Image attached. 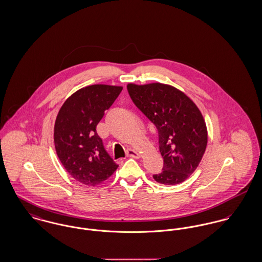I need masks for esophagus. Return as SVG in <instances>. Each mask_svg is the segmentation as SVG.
<instances>
[{"label":"esophagus","mask_w":262,"mask_h":262,"mask_svg":"<svg viewBox=\"0 0 262 262\" xmlns=\"http://www.w3.org/2000/svg\"><path fill=\"white\" fill-rule=\"evenodd\" d=\"M126 157L134 158V159H139L141 157V155L137 150H135L133 148H128V149H126Z\"/></svg>","instance_id":"obj_1"}]
</instances>
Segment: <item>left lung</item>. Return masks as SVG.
Returning a JSON list of instances; mask_svg holds the SVG:
<instances>
[{
  "label": "left lung",
  "instance_id": "obj_1",
  "mask_svg": "<svg viewBox=\"0 0 262 262\" xmlns=\"http://www.w3.org/2000/svg\"><path fill=\"white\" fill-rule=\"evenodd\" d=\"M134 103L159 132L163 159L161 173L154 174L162 184L185 181L202 161L207 144V130L195 103L178 89L160 82L127 84Z\"/></svg>",
  "mask_w": 262,
  "mask_h": 262
}]
</instances>
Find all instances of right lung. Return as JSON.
<instances>
[{
  "instance_id": "add662e5",
  "label": "right lung",
  "mask_w": 262,
  "mask_h": 262,
  "mask_svg": "<svg viewBox=\"0 0 262 262\" xmlns=\"http://www.w3.org/2000/svg\"><path fill=\"white\" fill-rule=\"evenodd\" d=\"M121 91V86L107 84L82 88L63 102L57 116V155L66 170L85 185L100 184L119 167L104 149L97 125Z\"/></svg>"
}]
</instances>
